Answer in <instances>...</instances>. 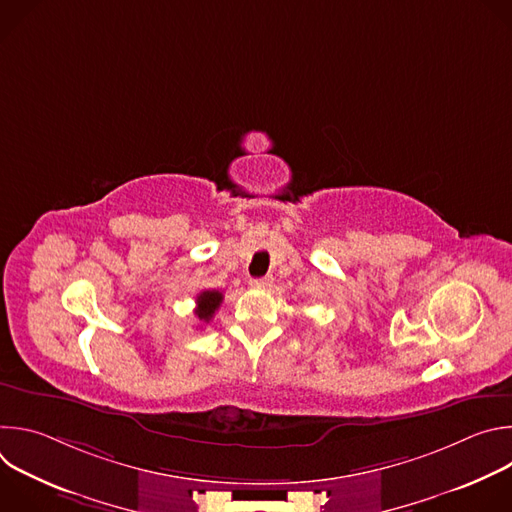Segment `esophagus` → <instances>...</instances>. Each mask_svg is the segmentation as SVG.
Here are the masks:
<instances>
[{
  "label": "esophagus",
  "instance_id": "obj_1",
  "mask_svg": "<svg viewBox=\"0 0 512 512\" xmlns=\"http://www.w3.org/2000/svg\"><path fill=\"white\" fill-rule=\"evenodd\" d=\"M253 287H261V289H267L273 285V277H261V279H251L249 281Z\"/></svg>",
  "mask_w": 512,
  "mask_h": 512
}]
</instances>
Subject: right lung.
I'll return each instance as SVG.
<instances>
[{
  "instance_id": "add662e5",
  "label": "right lung",
  "mask_w": 512,
  "mask_h": 512,
  "mask_svg": "<svg viewBox=\"0 0 512 512\" xmlns=\"http://www.w3.org/2000/svg\"><path fill=\"white\" fill-rule=\"evenodd\" d=\"M223 304V294L221 291L216 289H204L200 291V294L196 296V308H194V314L198 320L202 322H210L214 312L218 310V306Z\"/></svg>"
}]
</instances>
